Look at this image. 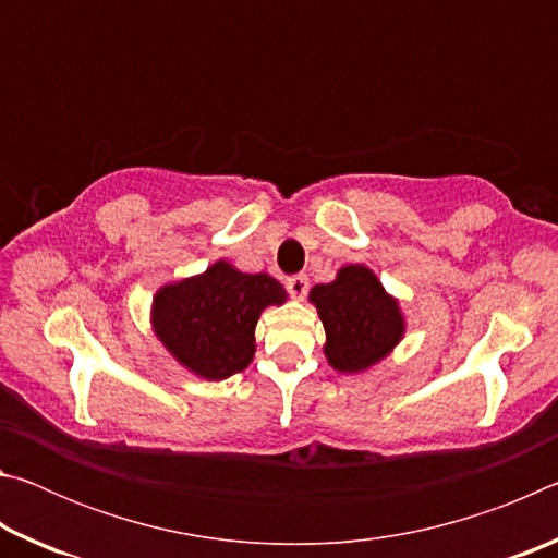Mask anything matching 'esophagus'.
I'll return each mask as SVG.
<instances>
[{
  "mask_svg": "<svg viewBox=\"0 0 558 558\" xmlns=\"http://www.w3.org/2000/svg\"><path fill=\"white\" fill-rule=\"evenodd\" d=\"M286 286H288V292H290L292 298L302 300V298H305L307 288H310V280H307V276H302V272H300V276H292V278H288Z\"/></svg>",
  "mask_w": 558,
  "mask_h": 558,
  "instance_id": "1",
  "label": "esophagus"
}]
</instances>
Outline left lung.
<instances>
[{"label": "left lung", "instance_id": "8db88e82", "mask_svg": "<svg viewBox=\"0 0 558 558\" xmlns=\"http://www.w3.org/2000/svg\"><path fill=\"white\" fill-rule=\"evenodd\" d=\"M310 302L325 325L327 362L342 374L372 369L405 332L399 300L384 290L374 270L359 263L339 268L332 282L315 286Z\"/></svg>", "mask_w": 558, "mask_h": 558}]
</instances>
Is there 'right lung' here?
I'll return each mask as SVG.
<instances>
[{
	"mask_svg": "<svg viewBox=\"0 0 558 558\" xmlns=\"http://www.w3.org/2000/svg\"><path fill=\"white\" fill-rule=\"evenodd\" d=\"M286 298V288L268 272L253 276L216 260L202 276L157 290L153 327L184 369L221 381L253 362L260 313Z\"/></svg>",
	"mask_w": 558,
	"mask_h": 558,
	"instance_id": "add662e5",
	"label": "right lung"
}]
</instances>
